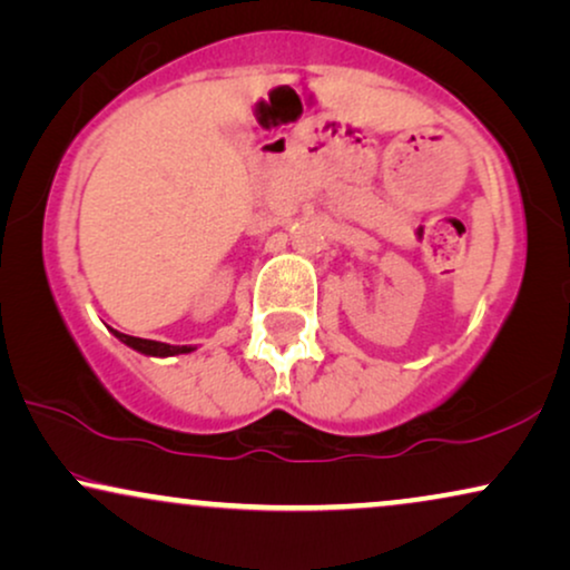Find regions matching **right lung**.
I'll return each mask as SVG.
<instances>
[{"label":"right lung","instance_id":"add662e5","mask_svg":"<svg viewBox=\"0 0 570 570\" xmlns=\"http://www.w3.org/2000/svg\"><path fill=\"white\" fill-rule=\"evenodd\" d=\"M114 336H117L121 344H127L135 352L148 354V356H174V354H189L195 352V346H171V344H161V341H148V338H138V336H127V333H119L111 328Z\"/></svg>","mask_w":570,"mask_h":570}]
</instances>
